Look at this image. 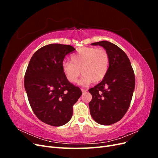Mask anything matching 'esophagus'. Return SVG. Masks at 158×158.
<instances>
[{
  "label": "esophagus",
  "mask_w": 158,
  "mask_h": 158,
  "mask_svg": "<svg viewBox=\"0 0 158 158\" xmlns=\"http://www.w3.org/2000/svg\"><path fill=\"white\" fill-rule=\"evenodd\" d=\"M81 91H82V92L84 94V93H85L87 92V89H83V88H82L81 89Z\"/></svg>",
  "instance_id": "obj_1"
}]
</instances>
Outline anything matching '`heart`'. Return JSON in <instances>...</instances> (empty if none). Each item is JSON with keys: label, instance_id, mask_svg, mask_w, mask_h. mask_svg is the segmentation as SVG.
I'll use <instances>...</instances> for the list:
<instances>
[{"label": "heart", "instance_id": "obj_1", "mask_svg": "<svg viewBox=\"0 0 158 158\" xmlns=\"http://www.w3.org/2000/svg\"><path fill=\"white\" fill-rule=\"evenodd\" d=\"M72 63L64 60L62 70L69 82L78 80L80 71L83 74L79 84L87 85L92 82L98 83L106 77L109 65L107 52L95 47H82L71 56Z\"/></svg>", "mask_w": 158, "mask_h": 158}]
</instances>
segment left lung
Wrapping results in <instances>:
<instances>
[{
  "label": "left lung",
  "mask_w": 158,
  "mask_h": 158,
  "mask_svg": "<svg viewBox=\"0 0 158 158\" xmlns=\"http://www.w3.org/2000/svg\"><path fill=\"white\" fill-rule=\"evenodd\" d=\"M91 45L106 49L109 65L106 77L89 89L92 95L89 112L98 124L110 125L120 121L130 106L135 86V74L127 55L116 45L107 41Z\"/></svg>",
  "instance_id": "obj_1"
}]
</instances>
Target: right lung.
<instances>
[{"instance_id": "add662e5", "label": "right lung", "mask_w": 158, "mask_h": 158, "mask_svg": "<svg viewBox=\"0 0 158 158\" xmlns=\"http://www.w3.org/2000/svg\"><path fill=\"white\" fill-rule=\"evenodd\" d=\"M75 49L69 45L52 44L33 55L26 72L24 87L37 117L47 125L60 127L73 116V105L82 94L70 83L62 70L65 56Z\"/></svg>"}]
</instances>
